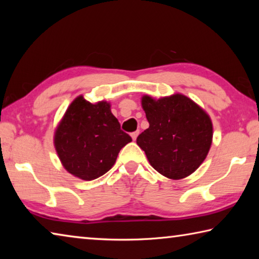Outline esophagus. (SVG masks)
Masks as SVG:
<instances>
[{
    "mask_svg": "<svg viewBox=\"0 0 259 259\" xmlns=\"http://www.w3.org/2000/svg\"><path fill=\"white\" fill-rule=\"evenodd\" d=\"M138 135H139V131H135V133L131 134V137H133L134 140H136V139H137V137H138Z\"/></svg>",
    "mask_w": 259,
    "mask_h": 259,
    "instance_id": "esophagus-1",
    "label": "esophagus"
}]
</instances>
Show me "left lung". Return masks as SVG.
<instances>
[{"mask_svg":"<svg viewBox=\"0 0 259 259\" xmlns=\"http://www.w3.org/2000/svg\"><path fill=\"white\" fill-rule=\"evenodd\" d=\"M150 126L137 137L151 165L170 179H182L195 171L208 155L212 123L207 113L186 96L142 98Z\"/></svg>","mask_w":259,"mask_h":259,"instance_id":"1","label":"left lung"}]
</instances>
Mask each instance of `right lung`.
Returning a JSON list of instances; mask_svg holds the SVG:
<instances>
[{"label":"right lung","mask_w":259,"mask_h":259,"mask_svg":"<svg viewBox=\"0 0 259 259\" xmlns=\"http://www.w3.org/2000/svg\"><path fill=\"white\" fill-rule=\"evenodd\" d=\"M131 137L121 130L107 102L91 104L78 96L55 133V147L64 168L83 181L106 174Z\"/></svg>","instance_id":"right-lung-1"}]
</instances>
